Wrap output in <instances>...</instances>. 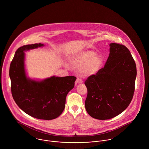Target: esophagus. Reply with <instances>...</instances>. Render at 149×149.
<instances>
[{"mask_svg":"<svg viewBox=\"0 0 149 149\" xmlns=\"http://www.w3.org/2000/svg\"><path fill=\"white\" fill-rule=\"evenodd\" d=\"M81 83H83V81L80 79H77V80L75 82V85H76L78 84H81Z\"/></svg>","mask_w":149,"mask_h":149,"instance_id":"1","label":"esophagus"}]
</instances>
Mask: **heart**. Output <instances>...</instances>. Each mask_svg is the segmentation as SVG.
<instances>
[{"label": "heart", "instance_id": "1", "mask_svg": "<svg viewBox=\"0 0 149 149\" xmlns=\"http://www.w3.org/2000/svg\"><path fill=\"white\" fill-rule=\"evenodd\" d=\"M70 62L78 66L77 69L80 75L89 77L95 76L99 72L103 66L104 58L102 55L96 54L93 50H85L74 54Z\"/></svg>", "mask_w": 149, "mask_h": 149}]
</instances>
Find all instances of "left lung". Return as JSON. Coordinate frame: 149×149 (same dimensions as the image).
Instances as JSON below:
<instances>
[{
	"mask_svg": "<svg viewBox=\"0 0 149 149\" xmlns=\"http://www.w3.org/2000/svg\"><path fill=\"white\" fill-rule=\"evenodd\" d=\"M109 54L104 68L85 81L88 90L85 109L92 118H113L131 103L135 90L136 67L130 52L120 44H109Z\"/></svg>",
	"mask_w": 149,
	"mask_h": 149,
	"instance_id": "obj_1",
	"label": "left lung"
}]
</instances>
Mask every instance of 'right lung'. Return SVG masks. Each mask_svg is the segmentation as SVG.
<instances>
[{"label":"right lung","mask_w":149,"mask_h":149,"mask_svg":"<svg viewBox=\"0 0 149 149\" xmlns=\"http://www.w3.org/2000/svg\"><path fill=\"white\" fill-rule=\"evenodd\" d=\"M43 46L42 43H34L18 49L10 64L9 75L12 95L18 106L35 118L52 120L63 112L66 95L74 88L76 77L53 76L42 80L28 77L24 52Z\"/></svg>","instance_id":"1"}]
</instances>
